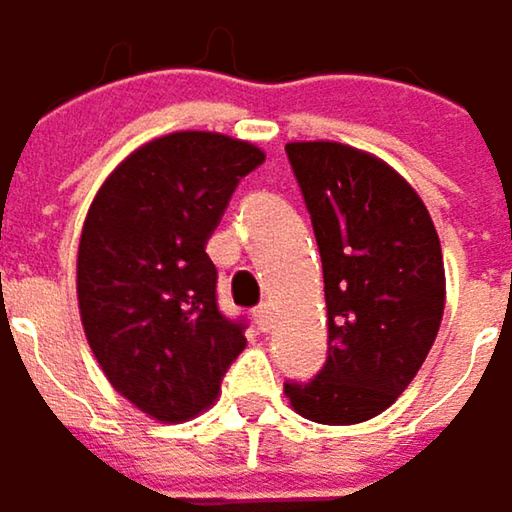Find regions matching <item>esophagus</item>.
<instances>
[{"label":"esophagus","mask_w":512,"mask_h":512,"mask_svg":"<svg viewBox=\"0 0 512 512\" xmlns=\"http://www.w3.org/2000/svg\"><path fill=\"white\" fill-rule=\"evenodd\" d=\"M255 322H257V328H260V331H269V328H272V322H275V313H272V307H269V304L257 307Z\"/></svg>","instance_id":"34e87169"}]
</instances>
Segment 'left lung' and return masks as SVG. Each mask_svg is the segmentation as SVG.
<instances>
[{
  "instance_id": "8db88e82",
  "label": "left lung",
  "mask_w": 512,
  "mask_h": 512,
  "mask_svg": "<svg viewBox=\"0 0 512 512\" xmlns=\"http://www.w3.org/2000/svg\"><path fill=\"white\" fill-rule=\"evenodd\" d=\"M322 255L328 360L284 384L319 425H357L407 390L437 340L445 266L434 219L393 166L334 140L287 143Z\"/></svg>"
}]
</instances>
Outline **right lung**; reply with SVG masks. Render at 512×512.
Wrapping results in <instances>:
<instances>
[{
    "instance_id": "obj_1",
    "label": "right lung",
    "mask_w": 512,
    "mask_h": 512,
    "mask_svg": "<svg viewBox=\"0 0 512 512\" xmlns=\"http://www.w3.org/2000/svg\"><path fill=\"white\" fill-rule=\"evenodd\" d=\"M263 158L249 140L175 131L134 149L93 196L75 260L84 337L111 387L149 419L208 410L246 349L243 322L216 307L205 246Z\"/></svg>"
}]
</instances>
